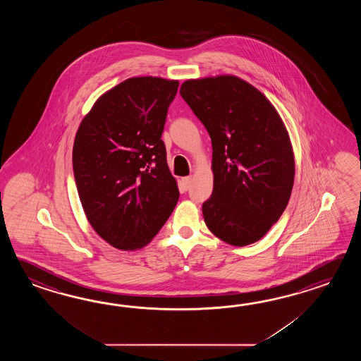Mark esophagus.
I'll return each instance as SVG.
<instances>
[{
	"instance_id": "34e87169",
	"label": "esophagus",
	"mask_w": 361,
	"mask_h": 361,
	"mask_svg": "<svg viewBox=\"0 0 361 361\" xmlns=\"http://www.w3.org/2000/svg\"><path fill=\"white\" fill-rule=\"evenodd\" d=\"M182 184H183L184 190H190L192 184V177L182 178Z\"/></svg>"
}]
</instances>
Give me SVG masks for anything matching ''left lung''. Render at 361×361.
<instances>
[{
	"label": "left lung",
	"instance_id": "obj_1",
	"mask_svg": "<svg viewBox=\"0 0 361 361\" xmlns=\"http://www.w3.org/2000/svg\"><path fill=\"white\" fill-rule=\"evenodd\" d=\"M179 92L212 138L214 184L202 204L207 228L230 245H250L290 199L295 164L284 123L258 89L236 76L187 80Z\"/></svg>",
	"mask_w": 361,
	"mask_h": 361
}]
</instances>
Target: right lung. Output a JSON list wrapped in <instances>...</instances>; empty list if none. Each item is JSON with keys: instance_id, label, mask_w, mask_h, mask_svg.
Returning a JSON list of instances; mask_svg holds the SVG:
<instances>
[{"instance_id": "add662e5", "label": "right lung", "mask_w": 361, "mask_h": 361, "mask_svg": "<svg viewBox=\"0 0 361 361\" xmlns=\"http://www.w3.org/2000/svg\"><path fill=\"white\" fill-rule=\"evenodd\" d=\"M178 86L128 78L100 95L78 126L72 162L80 201L94 231L117 249L146 246L177 205L161 135Z\"/></svg>"}]
</instances>
